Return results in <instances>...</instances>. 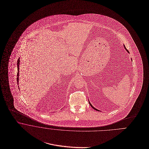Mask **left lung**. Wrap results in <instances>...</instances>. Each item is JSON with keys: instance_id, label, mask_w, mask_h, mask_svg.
Returning a JSON list of instances; mask_svg holds the SVG:
<instances>
[{"instance_id": "8db88e82", "label": "left lung", "mask_w": 149, "mask_h": 149, "mask_svg": "<svg viewBox=\"0 0 149 149\" xmlns=\"http://www.w3.org/2000/svg\"><path fill=\"white\" fill-rule=\"evenodd\" d=\"M124 47H125V49H126V50H127V52H129V51H128V50H127V49H126V48H125V46H124ZM89 104H90V106H91V107H92V108H93V109H95V110H97V111H98V110H97V109H95V108H94V107H93V106H92V105H91V104H90V102H89Z\"/></svg>"}]
</instances>
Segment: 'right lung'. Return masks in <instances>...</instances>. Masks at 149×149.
Here are the masks:
<instances>
[{"mask_svg": "<svg viewBox=\"0 0 149 149\" xmlns=\"http://www.w3.org/2000/svg\"><path fill=\"white\" fill-rule=\"evenodd\" d=\"M19 59H18V62H17V66H18V71L19 72ZM18 76H19V74L18 72L17 73V81H18Z\"/></svg>", "mask_w": 149, "mask_h": 149, "instance_id": "1", "label": "right lung"}]
</instances>
